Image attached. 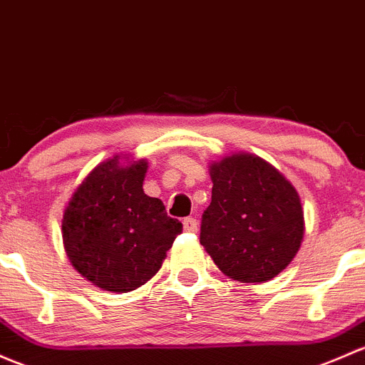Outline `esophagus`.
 Returning a JSON list of instances; mask_svg holds the SVG:
<instances>
[{
  "mask_svg": "<svg viewBox=\"0 0 365 365\" xmlns=\"http://www.w3.org/2000/svg\"><path fill=\"white\" fill-rule=\"evenodd\" d=\"M183 229H185L187 232H197V220H195V218H192V217H189V218H183Z\"/></svg>",
  "mask_w": 365,
  "mask_h": 365,
  "instance_id": "obj_1",
  "label": "esophagus"
}]
</instances>
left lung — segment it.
Wrapping results in <instances>:
<instances>
[{
	"instance_id": "obj_1",
	"label": "left lung",
	"mask_w": 365,
	"mask_h": 365,
	"mask_svg": "<svg viewBox=\"0 0 365 365\" xmlns=\"http://www.w3.org/2000/svg\"><path fill=\"white\" fill-rule=\"evenodd\" d=\"M212 202L201 245L218 269L241 283H264L292 262L304 237L301 197L274 166L248 152L210 163Z\"/></svg>"
}]
</instances>
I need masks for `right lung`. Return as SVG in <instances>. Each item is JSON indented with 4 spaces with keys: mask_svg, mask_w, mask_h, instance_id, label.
Listing matches in <instances>:
<instances>
[{
    "mask_svg": "<svg viewBox=\"0 0 365 365\" xmlns=\"http://www.w3.org/2000/svg\"><path fill=\"white\" fill-rule=\"evenodd\" d=\"M147 159L113 155L82 180L63 213L71 266L92 285L125 294L163 266L182 224L163 201L143 192Z\"/></svg>",
    "mask_w": 365,
    "mask_h": 365,
    "instance_id": "add662e5",
    "label": "right lung"
}]
</instances>
